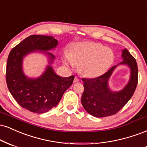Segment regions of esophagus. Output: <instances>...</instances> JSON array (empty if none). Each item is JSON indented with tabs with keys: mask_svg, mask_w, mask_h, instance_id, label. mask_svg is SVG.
<instances>
[{
	"mask_svg": "<svg viewBox=\"0 0 147 147\" xmlns=\"http://www.w3.org/2000/svg\"><path fill=\"white\" fill-rule=\"evenodd\" d=\"M79 80H80V79H79V78L77 77V76H75V78H74V82H78Z\"/></svg>",
	"mask_w": 147,
	"mask_h": 147,
	"instance_id": "34e87169",
	"label": "esophagus"
}]
</instances>
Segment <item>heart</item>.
Returning <instances> with one entry per match:
<instances>
[{"instance_id":"b5f03b06","label":"heart","mask_w":147,"mask_h":147,"mask_svg":"<svg viewBox=\"0 0 147 147\" xmlns=\"http://www.w3.org/2000/svg\"><path fill=\"white\" fill-rule=\"evenodd\" d=\"M114 60L111 49L96 42H81L74 44L65 54V63L70 66H80L84 76L96 78L109 69Z\"/></svg>"}]
</instances>
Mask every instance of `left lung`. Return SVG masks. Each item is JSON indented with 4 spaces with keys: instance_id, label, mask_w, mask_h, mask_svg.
Segmentation results:
<instances>
[{
    "instance_id": "1",
    "label": "left lung",
    "mask_w": 147,
    "mask_h": 147,
    "mask_svg": "<svg viewBox=\"0 0 147 147\" xmlns=\"http://www.w3.org/2000/svg\"><path fill=\"white\" fill-rule=\"evenodd\" d=\"M123 61L131 69L130 80L127 86L118 92L110 91L108 80L116 66L112 67L106 73L94 78H82L84 92L82 105L89 114L97 118L114 115L120 111L135 92L138 81V70L136 60L127 49L122 50Z\"/></svg>"
}]
</instances>
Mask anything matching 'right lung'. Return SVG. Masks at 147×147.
<instances>
[{
	"mask_svg": "<svg viewBox=\"0 0 147 147\" xmlns=\"http://www.w3.org/2000/svg\"><path fill=\"white\" fill-rule=\"evenodd\" d=\"M58 40L52 36L32 35L17 45L9 54L6 68L8 89L15 100L22 108L37 113H43L58 104L65 91L73 83L74 76L63 78L56 75L48 66L44 74L36 79L24 75L22 69L23 57L29 53L55 48ZM52 63L55 57L47 52Z\"/></svg>",
	"mask_w": 147,
	"mask_h": 147,
	"instance_id": "obj_1",
	"label": "right lung"
}]
</instances>
